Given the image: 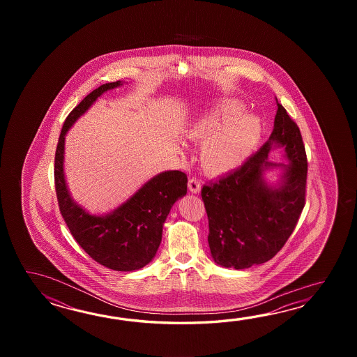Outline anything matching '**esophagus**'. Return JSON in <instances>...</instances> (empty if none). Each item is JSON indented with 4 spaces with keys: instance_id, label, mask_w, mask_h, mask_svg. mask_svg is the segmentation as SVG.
<instances>
[{
    "instance_id": "1",
    "label": "esophagus",
    "mask_w": 357,
    "mask_h": 357,
    "mask_svg": "<svg viewBox=\"0 0 357 357\" xmlns=\"http://www.w3.org/2000/svg\"><path fill=\"white\" fill-rule=\"evenodd\" d=\"M188 186H189V190L192 194H197L200 189H202L200 181L197 180V178H190L189 182H188Z\"/></svg>"
}]
</instances>
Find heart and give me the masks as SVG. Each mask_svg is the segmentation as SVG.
I'll return each mask as SVG.
<instances>
[{
  "mask_svg": "<svg viewBox=\"0 0 357 357\" xmlns=\"http://www.w3.org/2000/svg\"><path fill=\"white\" fill-rule=\"evenodd\" d=\"M236 99H213L208 108L190 126V135L204 140L202 163L211 174H227L243 165L261 137V123L255 116L243 114Z\"/></svg>",
  "mask_w": 357,
  "mask_h": 357,
  "instance_id": "b5f03b06",
  "label": "heart"
}]
</instances>
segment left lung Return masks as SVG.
Masks as SVG:
<instances>
[{
  "label": "left lung",
  "mask_w": 357,
  "mask_h": 357,
  "mask_svg": "<svg viewBox=\"0 0 357 357\" xmlns=\"http://www.w3.org/2000/svg\"><path fill=\"white\" fill-rule=\"evenodd\" d=\"M273 131L241 167L204 185L208 243L218 266L246 269L273 258L296 227L305 205L307 160L303 137L284 107L277 103ZM282 148L289 165L267 160ZM280 169L269 183L268 170Z\"/></svg>",
  "instance_id": "left-lung-1"
}]
</instances>
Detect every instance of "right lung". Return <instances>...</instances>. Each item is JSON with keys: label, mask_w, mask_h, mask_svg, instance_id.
Masks as SVG:
<instances>
[{"label": "right lung", "mask_w": 357, "mask_h": 357, "mask_svg": "<svg viewBox=\"0 0 357 357\" xmlns=\"http://www.w3.org/2000/svg\"><path fill=\"white\" fill-rule=\"evenodd\" d=\"M123 84L119 80L100 85L70 112L54 155V185L61 214L76 243L99 264L117 272H132L155 257L168 213L188 192V176L181 171L160 172L111 212L91 214L71 197L63 169L68 130L103 93Z\"/></svg>", "instance_id": "1"}]
</instances>
